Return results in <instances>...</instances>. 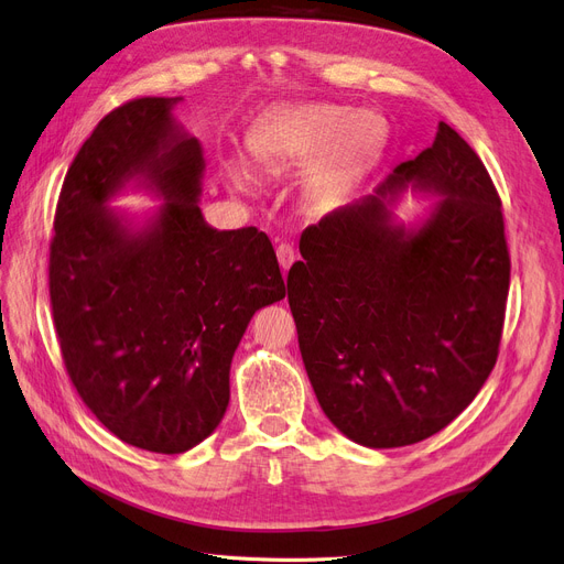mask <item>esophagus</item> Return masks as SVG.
<instances>
[{"instance_id": "34e87169", "label": "esophagus", "mask_w": 564, "mask_h": 564, "mask_svg": "<svg viewBox=\"0 0 564 564\" xmlns=\"http://www.w3.org/2000/svg\"><path fill=\"white\" fill-rule=\"evenodd\" d=\"M276 258H279L281 269L285 271V269L293 267V262L297 260V253H295V248L290 246V243H279V246H276Z\"/></svg>"}]
</instances>
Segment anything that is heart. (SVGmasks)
Returning <instances> with one entry per match:
<instances>
[{
  "label": "heart",
  "mask_w": 564,
  "mask_h": 564,
  "mask_svg": "<svg viewBox=\"0 0 564 564\" xmlns=\"http://www.w3.org/2000/svg\"><path fill=\"white\" fill-rule=\"evenodd\" d=\"M383 132L371 116H350L337 107L302 104L290 107L250 132L248 151L260 170L279 174L290 166L311 164L306 193L329 204L339 199L352 178L379 151Z\"/></svg>",
  "instance_id": "b5f03b06"
}]
</instances>
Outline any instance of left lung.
Returning <instances> with one entry per match:
<instances>
[{
  "label": "left lung",
  "instance_id": "8db88e82",
  "mask_svg": "<svg viewBox=\"0 0 564 564\" xmlns=\"http://www.w3.org/2000/svg\"><path fill=\"white\" fill-rule=\"evenodd\" d=\"M445 195L411 238L384 199L409 181ZM288 274L302 360L327 419L369 448L419 444L484 388L505 329L502 199L451 124L377 193L308 225Z\"/></svg>",
  "mask_w": 564,
  "mask_h": 564
}]
</instances>
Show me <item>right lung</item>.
I'll return each mask as SVG.
<instances>
[{"mask_svg": "<svg viewBox=\"0 0 564 564\" xmlns=\"http://www.w3.org/2000/svg\"><path fill=\"white\" fill-rule=\"evenodd\" d=\"M176 101L137 97L97 122L62 183L48 260L53 323L78 398L124 444L166 455L218 427L246 325L285 297L264 232L204 223L202 149L172 124ZM134 173L173 199L143 236L100 206Z\"/></svg>", "mask_w": 564, "mask_h": 564, "instance_id": "obj_1", "label": "right lung"}]
</instances>
